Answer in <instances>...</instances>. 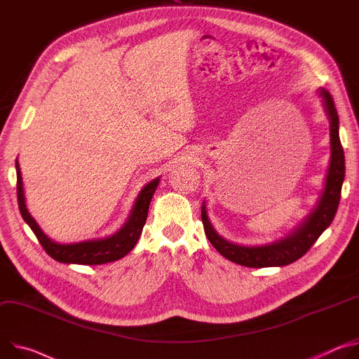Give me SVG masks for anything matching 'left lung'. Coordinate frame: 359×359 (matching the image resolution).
Masks as SVG:
<instances>
[{
	"mask_svg": "<svg viewBox=\"0 0 359 359\" xmlns=\"http://www.w3.org/2000/svg\"><path fill=\"white\" fill-rule=\"evenodd\" d=\"M318 95L321 97L324 109L328 115L331 135L330 170L320 201L316 203V207L305 217V219L292 229V232L285 235V238L259 247H245L226 241L214 229L207 214L205 203H203L201 219L205 235L214 248L226 259L250 268L284 266L305 255L320 235L331 225L341 200V188L345 178V156L339 140V118L332 95L325 88L318 90Z\"/></svg>",
	"mask_w": 359,
	"mask_h": 359,
	"instance_id": "obj_1",
	"label": "left lung"
}]
</instances>
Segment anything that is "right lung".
<instances>
[{
	"mask_svg": "<svg viewBox=\"0 0 359 359\" xmlns=\"http://www.w3.org/2000/svg\"><path fill=\"white\" fill-rule=\"evenodd\" d=\"M15 170H17V195H18L20 212L24 221L29 225V228L38 238L39 244L43 245L46 252L51 258L62 264L101 265V264L112 262L126 257L135 247L138 241L148 217L151 198L159 184V178H155L141 189L128 219L126 221L124 226L119 231H116L114 235L102 238V240H90V241H81L75 244H58L53 241L48 235L44 233V231L39 228L36 221L31 217V214L27 210L18 159L15 161Z\"/></svg>",
	"mask_w": 359,
	"mask_h": 359,
	"instance_id": "add662e5",
	"label": "right lung"
}]
</instances>
